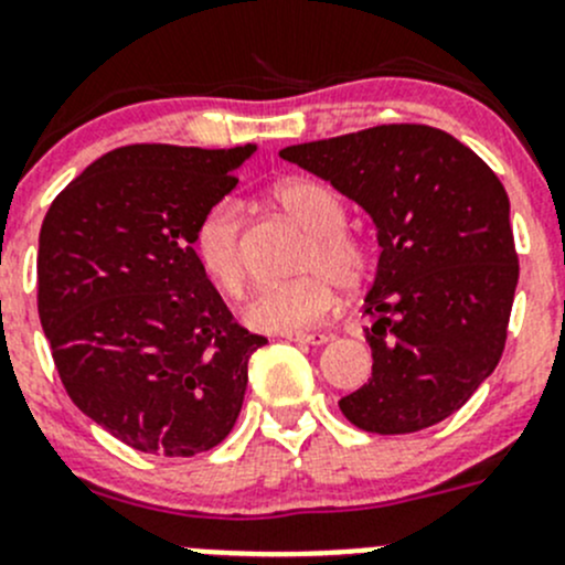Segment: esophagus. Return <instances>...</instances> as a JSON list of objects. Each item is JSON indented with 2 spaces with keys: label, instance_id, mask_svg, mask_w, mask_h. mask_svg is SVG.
I'll list each match as a JSON object with an SVG mask.
<instances>
[{
  "label": "esophagus",
  "instance_id": "esophagus-1",
  "mask_svg": "<svg viewBox=\"0 0 565 565\" xmlns=\"http://www.w3.org/2000/svg\"><path fill=\"white\" fill-rule=\"evenodd\" d=\"M284 339L295 341V344L317 347V344H324V341H330V335L328 333H287Z\"/></svg>",
  "mask_w": 565,
  "mask_h": 565
}]
</instances>
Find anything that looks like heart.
<instances>
[{
  "label": "heart",
  "instance_id": "heart-1",
  "mask_svg": "<svg viewBox=\"0 0 565 565\" xmlns=\"http://www.w3.org/2000/svg\"><path fill=\"white\" fill-rule=\"evenodd\" d=\"M270 196L276 207L309 235L298 265L306 276L256 292L243 311V319L248 328L265 333H303L324 322L339 300V289L352 292L366 281L372 254L344 230V207L330 188L303 177H289L273 188ZM193 250L204 276L226 298H241L248 270L243 250V218L235 204H215L199 221Z\"/></svg>",
  "mask_w": 565,
  "mask_h": 565
}]
</instances>
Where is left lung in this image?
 I'll return each mask as SVG.
<instances>
[{
  "label": "left lung",
  "mask_w": 565,
  "mask_h": 565,
  "mask_svg": "<svg viewBox=\"0 0 565 565\" xmlns=\"http://www.w3.org/2000/svg\"><path fill=\"white\" fill-rule=\"evenodd\" d=\"M278 156L328 180L377 230V276L363 300L372 377L341 398V413L377 435L446 420L505 347L520 262L503 182L429 125H377Z\"/></svg>",
  "instance_id": "8db88e82"
}]
</instances>
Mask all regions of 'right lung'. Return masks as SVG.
Here are the masks:
<instances>
[{
  "instance_id": "1",
  "label": "right lung",
  "mask_w": 565,
  "mask_h": 565,
  "mask_svg": "<svg viewBox=\"0 0 565 565\" xmlns=\"http://www.w3.org/2000/svg\"><path fill=\"white\" fill-rule=\"evenodd\" d=\"M254 150L119 147L40 226L38 311L62 385L136 451H210L241 415L248 358L267 339L235 322L193 235Z\"/></svg>"
}]
</instances>
